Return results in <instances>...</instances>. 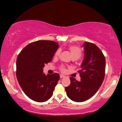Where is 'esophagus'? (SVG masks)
Listing matches in <instances>:
<instances>
[{
  "instance_id": "esophagus-1",
  "label": "esophagus",
  "mask_w": 122,
  "mask_h": 122,
  "mask_svg": "<svg viewBox=\"0 0 122 122\" xmlns=\"http://www.w3.org/2000/svg\"><path fill=\"white\" fill-rule=\"evenodd\" d=\"M65 77V76H64L63 75H60V78L62 79V78H64Z\"/></svg>"
}]
</instances>
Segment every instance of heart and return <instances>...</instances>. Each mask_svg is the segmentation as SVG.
I'll return each instance as SVG.
<instances>
[{"label": "heart", "mask_w": 122, "mask_h": 122, "mask_svg": "<svg viewBox=\"0 0 122 122\" xmlns=\"http://www.w3.org/2000/svg\"><path fill=\"white\" fill-rule=\"evenodd\" d=\"M68 49H69L70 53H71L72 58H75V59L77 60L80 58L81 56V49L80 48L79 46H69ZM60 53H61V49H58L56 51L55 57H58L60 54ZM61 71H62V72H65V68L64 66H61Z\"/></svg>", "instance_id": "obj_1"}]
</instances>
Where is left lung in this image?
<instances>
[{
  "label": "left lung",
  "mask_w": 122,
  "mask_h": 122,
  "mask_svg": "<svg viewBox=\"0 0 122 122\" xmlns=\"http://www.w3.org/2000/svg\"><path fill=\"white\" fill-rule=\"evenodd\" d=\"M84 58L78 71L81 81L70 77L71 84L66 86L67 96L76 102L88 100L97 92L104 80L106 58L101 50L94 43L85 42Z\"/></svg>",
  "instance_id": "1"
}]
</instances>
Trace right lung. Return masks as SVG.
<instances>
[{"label": "right lung", "instance_id": "1", "mask_svg": "<svg viewBox=\"0 0 122 122\" xmlns=\"http://www.w3.org/2000/svg\"><path fill=\"white\" fill-rule=\"evenodd\" d=\"M58 47L52 41L40 40L27 45L16 59V77L24 93L31 100L44 102L52 96L60 80L57 73L46 75L45 64L50 62Z\"/></svg>", "mask_w": 122, "mask_h": 122}]
</instances>
